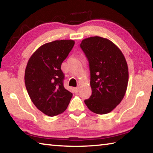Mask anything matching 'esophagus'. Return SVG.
<instances>
[{"label": "esophagus", "instance_id": "1", "mask_svg": "<svg viewBox=\"0 0 153 153\" xmlns=\"http://www.w3.org/2000/svg\"><path fill=\"white\" fill-rule=\"evenodd\" d=\"M79 87L78 86V87H76V88H75V91H76V92H77L79 91Z\"/></svg>", "mask_w": 153, "mask_h": 153}]
</instances>
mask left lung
Segmentation results:
<instances>
[{
  "instance_id": "1",
  "label": "left lung",
  "mask_w": 153,
  "mask_h": 153,
  "mask_svg": "<svg viewBox=\"0 0 153 153\" xmlns=\"http://www.w3.org/2000/svg\"><path fill=\"white\" fill-rule=\"evenodd\" d=\"M80 47L89 61L92 95L84 100L92 112L103 115L123 100L128 88V67L121 50L107 38L92 36Z\"/></svg>"
}]
</instances>
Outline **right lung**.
Masks as SVG:
<instances>
[{"label":"right lung","instance_id":"obj_1","mask_svg":"<svg viewBox=\"0 0 153 153\" xmlns=\"http://www.w3.org/2000/svg\"><path fill=\"white\" fill-rule=\"evenodd\" d=\"M74 44L73 40L46 43L28 60L24 77L27 93L36 108L48 116L63 113L73 96L63 86L61 66Z\"/></svg>","mask_w":153,"mask_h":153}]
</instances>
